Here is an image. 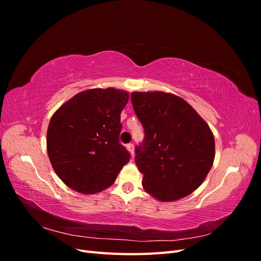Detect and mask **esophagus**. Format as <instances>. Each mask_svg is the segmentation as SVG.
Segmentation results:
<instances>
[{
	"instance_id": "esophagus-1",
	"label": "esophagus",
	"mask_w": 261,
	"mask_h": 261,
	"mask_svg": "<svg viewBox=\"0 0 261 261\" xmlns=\"http://www.w3.org/2000/svg\"><path fill=\"white\" fill-rule=\"evenodd\" d=\"M126 148H127V150L130 152V154L134 155V152H135V151H134V144H128L127 146H126Z\"/></svg>"
}]
</instances>
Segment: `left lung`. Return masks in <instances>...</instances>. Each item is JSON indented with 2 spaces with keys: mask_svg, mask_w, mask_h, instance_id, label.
<instances>
[{
  "mask_svg": "<svg viewBox=\"0 0 261 261\" xmlns=\"http://www.w3.org/2000/svg\"><path fill=\"white\" fill-rule=\"evenodd\" d=\"M145 138L135 162L145 191L160 201L183 198L198 188L215 160V137L187 102L175 94L132 92Z\"/></svg>",
  "mask_w": 261,
  "mask_h": 261,
  "instance_id": "1",
  "label": "left lung"
}]
</instances>
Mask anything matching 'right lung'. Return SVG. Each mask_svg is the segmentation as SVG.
Wrapping results in <instances>:
<instances>
[{
	"label": "right lung",
	"mask_w": 261,
	"mask_h": 261,
	"mask_svg": "<svg viewBox=\"0 0 261 261\" xmlns=\"http://www.w3.org/2000/svg\"><path fill=\"white\" fill-rule=\"evenodd\" d=\"M128 93L94 88L77 93L51 117L49 159L58 176L74 191L90 195L111 186L130 153L120 143L121 112Z\"/></svg>",
	"instance_id": "right-lung-1"
}]
</instances>
